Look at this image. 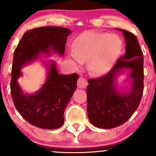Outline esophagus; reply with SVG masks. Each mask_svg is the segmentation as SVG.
I'll use <instances>...</instances> for the list:
<instances>
[{
	"label": "esophagus",
	"instance_id": "34e87169",
	"mask_svg": "<svg viewBox=\"0 0 156 156\" xmlns=\"http://www.w3.org/2000/svg\"><path fill=\"white\" fill-rule=\"evenodd\" d=\"M87 86V80H86L84 78H83V77L81 76L79 77V78H78V87H79V88L83 89L85 88Z\"/></svg>",
	"mask_w": 156,
	"mask_h": 156
}]
</instances>
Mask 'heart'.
Returning a JSON list of instances; mask_svg holds the SVG:
<instances>
[{
    "label": "heart",
    "instance_id": "obj_1",
    "mask_svg": "<svg viewBox=\"0 0 156 156\" xmlns=\"http://www.w3.org/2000/svg\"><path fill=\"white\" fill-rule=\"evenodd\" d=\"M71 57L78 62L88 60V67L97 75L106 72L113 67L120 55L122 42L114 34L87 31L73 41Z\"/></svg>",
    "mask_w": 156,
    "mask_h": 156
}]
</instances>
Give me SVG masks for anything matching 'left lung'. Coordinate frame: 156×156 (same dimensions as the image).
<instances>
[{
  "instance_id": "8db88e82",
  "label": "left lung",
  "mask_w": 156,
  "mask_h": 156,
  "mask_svg": "<svg viewBox=\"0 0 156 156\" xmlns=\"http://www.w3.org/2000/svg\"><path fill=\"white\" fill-rule=\"evenodd\" d=\"M126 42L122 55L109 72L88 80L87 114L89 121L100 128L109 129L122 125L135 112L144 91V56L138 39L131 32L120 29ZM122 68H130L133 83L128 93L119 94L114 87L115 74Z\"/></svg>"
}]
</instances>
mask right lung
Instances as JSON below:
<instances>
[{
    "instance_id": "1",
    "label": "right lung",
    "mask_w": 156,
    "mask_h": 156,
    "mask_svg": "<svg viewBox=\"0 0 156 156\" xmlns=\"http://www.w3.org/2000/svg\"><path fill=\"white\" fill-rule=\"evenodd\" d=\"M70 33L69 29L62 27L33 28L23 34L14 52L10 83L12 101L21 116L37 128L53 130L63 125L64 110L77 88L78 75H59L53 63L47 80L40 91L26 95L17 81L21 76L20 69L40 53H49L53 51L63 54L67 37Z\"/></svg>"
}]
</instances>
